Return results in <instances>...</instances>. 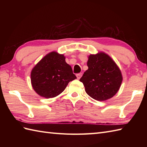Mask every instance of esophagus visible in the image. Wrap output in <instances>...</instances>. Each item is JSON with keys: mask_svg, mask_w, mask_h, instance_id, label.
Masks as SVG:
<instances>
[{"mask_svg": "<svg viewBox=\"0 0 147 147\" xmlns=\"http://www.w3.org/2000/svg\"><path fill=\"white\" fill-rule=\"evenodd\" d=\"M82 73H79V74H76V76H77V78L78 79V80H80V78L82 77Z\"/></svg>", "mask_w": 147, "mask_h": 147, "instance_id": "obj_1", "label": "esophagus"}]
</instances>
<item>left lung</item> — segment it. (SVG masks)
<instances>
[{"mask_svg": "<svg viewBox=\"0 0 147 147\" xmlns=\"http://www.w3.org/2000/svg\"><path fill=\"white\" fill-rule=\"evenodd\" d=\"M87 65L88 69L80 80L87 94L98 101L113 97L123 82L121 71L113 59L100 52L88 56Z\"/></svg>", "mask_w": 147, "mask_h": 147, "instance_id": "left-lung-1", "label": "left lung"}]
</instances>
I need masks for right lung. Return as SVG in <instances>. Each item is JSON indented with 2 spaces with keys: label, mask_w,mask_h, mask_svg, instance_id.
Here are the masks:
<instances>
[{
  "label": "right lung",
  "mask_w": 147,
  "mask_h": 147,
  "mask_svg": "<svg viewBox=\"0 0 147 147\" xmlns=\"http://www.w3.org/2000/svg\"><path fill=\"white\" fill-rule=\"evenodd\" d=\"M65 59L63 54L52 51L32 69L31 83L33 90L40 96L55 97L64 91L69 83L76 78Z\"/></svg>",
  "instance_id": "obj_1"
}]
</instances>
